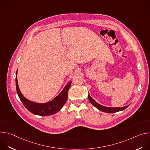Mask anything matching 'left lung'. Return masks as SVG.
<instances>
[{
  "label": "left lung",
  "mask_w": 150,
  "mask_h": 150,
  "mask_svg": "<svg viewBox=\"0 0 150 150\" xmlns=\"http://www.w3.org/2000/svg\"><path fill=\"white\" fill-rule=\"evenodd\" d=\"M88 99L90 100V101L91 102V103L97 109H98L99 110L103 112H105V113H116L119 111H122L125 110V109H126L128 106L129 105H127L126 106H124V107H122V108H108V107H105L104 105H102L100 104H98V103H97L90 96V94H88Z\"/></svg>",
  "instance_id": "left-lung-1"
}]
</instances>
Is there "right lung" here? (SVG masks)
<instances>
[{
	"mask_svg": "<svg viewBox=\"0 0 150 150\" xmlns=\"http://www.w3.org/2000/svg\"><path fill=\"white\" fill-rule=\"evenodd\" d=\"M17 72L18 70L16 72L15 79L17 94L19 96V99L22 101L26 109L28 110L30 112L34 115L41 116H50L57 113L63 108V105L65 104L67 101L68 98V93L71 87L72 81H70L66 86L64 87L61 93L52 101L45 103H38L27 99L20 91V90L18 87L16 76Z\"/></svg>",
	"mask_w": 150,
	"mask_h": 150,
	"instance_id": "obj_1",
	"label": "right lung"
}]
</instances>
